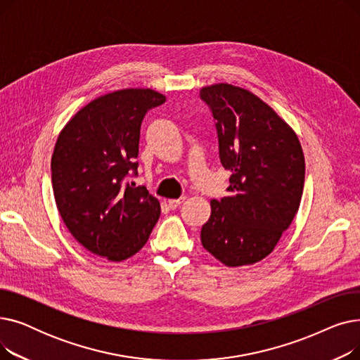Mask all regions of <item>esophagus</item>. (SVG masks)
<instances>
[{
	"label": "esophagus",
	"mask_w": 360,
	"mask_h": 360,
	"mask_svg": "<svg viewBox=\"0 0 360 360\" xmlns=\"http://www.w3.org/2000/svg\"><path fill=\"white\" fill-rule=\"evenodd\" d=\"M185 197H181V198H176V200H167V205L170 207V209H176V207L184 202Z\"/></svg>",
	"instance_id": "esophagus-1"
}]
</instances>
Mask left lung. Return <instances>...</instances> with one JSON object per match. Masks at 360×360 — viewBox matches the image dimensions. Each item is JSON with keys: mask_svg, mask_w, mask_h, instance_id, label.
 <instances>
[{"mask_svg": "<svg viewBox=\"0 0 360 360\" xmlns=\"http://www.w3.org/2000/svg\"><path fill=\"white\" fill-rule=\"evenodd\" d=\"M200 98L216 121L219 158L231 172L229 195L212 200L201 243L228 267L250 266L273 252L304 191L305 158L296 132L266 102L228 83Z\"/></svg>", "mask_w": 360, "mask_h": 360, "instance_id": "1", "label": "left lung"}]
</instances>
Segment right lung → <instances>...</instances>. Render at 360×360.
Wrapping results in <instances>:
<instances>
[{
	"label": "right lung",
	"mask_w": 360,
	"mask_h": 360,
	"mask_svg": "<svg viewBox=\"0 0 360 360\" xmlns=\"http://www.w3.org/2000/svg\"><path fill=\"white\" fill-rule=\"evenodd\" d=\"M166 98L151 89L117 90L91 101L67 122L51 160L52 188L70 233L91 254L120 262L137 254L160 216L137 175L140 128Z\"/></svg>",
	"instance_id": "right-lung-1"
}]
</instances>
